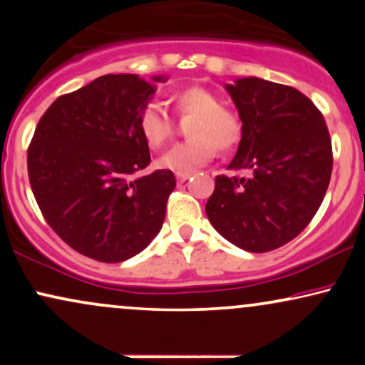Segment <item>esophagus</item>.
Returning <instances> with one entry per match:
<instances>
[{
  "label": "esophagus",
  "instance_id": "34e87169",
  "mask_svg": "<svg viewBox=\"0 0 365 365\" xmlns=\"http://www.w3.org/2000/svg\"><path fill=\"white\" fill-rule=\"evenodd\" d=\"M192 177V173H177V180H178V183H183V182H187L188 178Z\"/></svg>",
  "mask_w": 365,
  "mask_h": 365
}]
</instances>
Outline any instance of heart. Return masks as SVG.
Segmentation results:
<instances>
[{"label": "heart", "instance_id": "heart-1", "mask_svg": "<svg viewBox=\"0 0 365 365\" xmlns=\"http://www.w3.org/2000/svg\"><path fill=\"white\" fill-rule=\"evenodd\" d=\"M180 118H194L188 125L190 140L177 144L159 158L158 166L173 173H192L215 158L216 149L228 153L240 142L242 123L235 113L225 110L221 99L204 87H187L171 98ZM139 132L150 149H161L171 140L175 125L156 106H148L137 118Z\"/></svg>", "mask_w": 365, "mask_h": 365}]
</instances>
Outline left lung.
<instances>
[{"label":"left lung","instance_id":"left-lung-1","mask_svg":"<svg viewBox=\"0 0 365 365\" xmlns=\"http://www.w3.org/2000/svg\"><path fill=\"white\" fill-rule=\"evenodd\" d=\"M242 120L230 170L216 177L206 215L216 232L247 252H269L311 223L328 190L333 150L326 121L307 96L264 78L226 86Z\"/></svg>","mask_w":365,"mask_h":365}]
</instances>
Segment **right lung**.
Returning a JSON list of instances; mask_svg holds the SVG:
<instances>
[{"label":"right lung","mask_w":365,"mask_h":365,"mask_svg":"<svg viewBox=\"0 0 365 365\" xmlns=\"http://www.w3.org/2000/svg\"><path fill=\"white\" fill-rule=\"evenodd\" d=\"M154 92L139 75H103L60 96L29 145V182L44 220L65 244L96 261L133 257L165 221L175 175L156 170L133 177L150 163L137 118Z\"/></svg>","instance_id":"1"}]
</instances>
